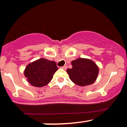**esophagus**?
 I'll return each instance as SVG.
<instances>
[{
	"instance_id": "obj_1",
	"label": "esophagus",
	"mask_w": 127,
	"mask_h": 127,
	"mask_svg": "<svg viewBox=\"0 0 127 127\" xmlns=\"http://www.w3.org/2000/svg\"><path fill=\"white\" fill-rule=\"evenodd\" d=\"M67 65H64V66H63V67H61V69H63L66 70V69H67Z\"/></svg>"
}]
</instances>
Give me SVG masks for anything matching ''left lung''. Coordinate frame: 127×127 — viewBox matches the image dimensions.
Instances as JSON below:
<instances>
[{"instance_id": "obj_1", "label": "left lung", "mask_w": 127, "mask_h": 127, "mask_svg": "<svg viewBox=\"0 0 127 127\" xmlns=\"http://www.w3.org/2000/svg\"><path fill=\"white\" fill-rule=\"evenodd\" d=\"M72 67L67 69L71 81L79 86L92 85L98 77L99 67L92 60L79 58L71 62Z\"/></svg>"}]
</instances>
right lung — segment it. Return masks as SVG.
<instances>
[{
    "label": "right lung",
    "mask_w": 127,
    "mask_h": 127,
    "mask_svg": "<svg viewBox=\"0 0 127 127\" xmlns=\"http://www.w3.org/2000/svg\"><path fill=\"white\" fill-rule=\"evenodd\" d=\"M58 69L55 61L40 58L27 65L24 74L31 85L36 87H42L50 82Z\"/></svg>",
    "instance_id": "1"
}]
</instances>
